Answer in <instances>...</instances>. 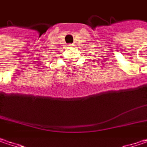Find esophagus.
<instances>
[{
  "label": "esophagus",
  "instance_id": "esophagus-1",
  "mask_svg": "<svg viewBox=\"0 0 147 147\" xmlns=\"http://www.w3.org/2000/svg\"><path fill=\"white\" fill-rule=\"evenodd\" d=\"M73 46H74L73 44H68V46H67V47H73Z\"/></svg>",
  "mask_w": 147,
  "mask_h": 147
}]
</instances>
